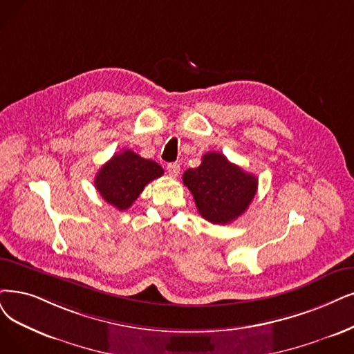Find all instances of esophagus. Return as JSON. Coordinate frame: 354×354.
<instances>
[{
    "label": "esophagus",
    "instance_id": "esophagus-1",
    "mask_svg": "<svg viewBox=\"0 0 354 354\" xmlns=\"http://www.w3.org/2000/svg\"><path fill=\"white\" fill-rule=\"evenodd\" d=\"M167 171H168V174L169 176H178V173H180V164H177V162H169L168 165H167Z\"/></svg>",
    "mask_w": 354,
    "mask_h": 354
}]
</instances>
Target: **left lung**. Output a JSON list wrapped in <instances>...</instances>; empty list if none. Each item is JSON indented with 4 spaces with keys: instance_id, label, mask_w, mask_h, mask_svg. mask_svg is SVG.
Listing matches in <instances>:
<instances>
[{
    "instance_id": "left-lung-1",
    "label": "left lung",
    "mask_w": 354,
    "mask_h": 354,
    "mask_svg": "<svg viewBox=\"0 0 354 354\" xmlns=\"http://www.w3.org/2000/svg\"><path fill=\"white\" fill-rule=\"evenodd\" d=\"M183 183L193 194L202 218L225 225L247 210L257 193L259 180L214 151L203 155L199 167L186 169Z\"/></svg>"
}]
</instances>
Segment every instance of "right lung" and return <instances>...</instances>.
<instances>
[{"mask_svg": "<svg viewBox=\"0 0 354 354\" xmlns=\"http://www.w3.org/2000/svg\"><path fill=\"white\" fill-rule=\"evenodd\" d=\"M162 174L164 169L160 164L124 149L113 155L98 169L94 185L107 203L124 210L132 206L149 181Z\"/></svg>", "mask_w": 354, "mask_h": 354, "instance_id": "add662e5", "label": "right lung"}]
</instances>
